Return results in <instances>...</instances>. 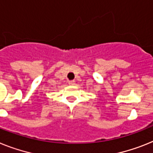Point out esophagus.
I'll use <instances>...</instances> for the list:
<instances>
[{
    "mask_svg": "<svg viewBox=\"0 0 153 153\" xmlns=\"http://www.w3.org/2000/svg\"><path fill=\"white\" fill-rule=\"evenodd\" d=\"M68 84L70 85H74V81H69Z\"/></svg>",
    "mask_w": 153,
    "mask_h": 153,
    "instance_id": "obj_1",
    "label": "esophagus"
}]
</instances>
